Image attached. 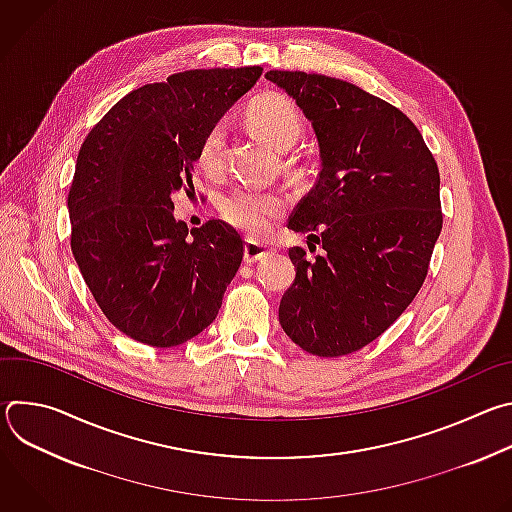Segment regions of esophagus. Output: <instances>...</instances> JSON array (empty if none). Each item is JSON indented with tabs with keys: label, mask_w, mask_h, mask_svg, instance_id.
Segmentation results:
<instances>
[{
	"label": "esophagus",
	"mask_w": 512,
	"mask_h": 512,
	"mask_svg": "<svg viewBox=\"0 0 512 512\" xmlns=\"http://www.w3.org/2000/svg\"><path fill=\"white\" fill-rule=\"evenodd\" d=\"M269 247L263 243H257L253 239L245 241V263H255L259 259H263L265 255H269Z\"/></svg>",
	"instance_id": "1"
}]
</instances>
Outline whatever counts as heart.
<instances>
[{
	"label": "heart",
	"mask_w": 512,
	"mask_h": 512,
	"mask_svg": "<svg viewBox=\"0 0 512 512\" xmlns=\"http://www.w3.org/2000/svg\"><path fill=\"white\" fill-rule=\"evenodd\" d=\"M247 121L255 133L277 150H285L302 133V117L283 95H263L255 99L247 109ZM227 129L223 123H216L208 129L198 148V164L206 172H216L223 164ZM221 210L227 221L249 235H263L275 218L283 212V198L273 192L255 188H237L227 194L221 202Z\"/></svg>",
	"instance_id": "obj_1"
}]
</instances>
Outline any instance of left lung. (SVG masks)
Here are the masks:
<instances>
[{
    "mask_svg": "<svg viewBox=\"0 0 512 512\" xmlns=\"http://www.w3.org/2000/svg\"><path fill=\"white\" fill-rule=\"evenodd\" d=\"M265 79L304 111L322 170L287 229L308 233V259L291 247L296 279L279 322L300 348L344 356L379 338L413 302L442 233L440 170L413 121L360 87L308 72ZM315 242L312 244L311 241Z\"/></svg>",
    "mask_w": 512,
    "mask_h": 512,
    "instance_id": "8db88e82",
    "label": "left lung"
}]
</instances>
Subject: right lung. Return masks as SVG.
<instances>
[{
	"instance_id": "add662e5",
	"label": "right lung",
	"mask_w": 512,
	"mask_h": 512,
	"mask_svg": "<svg viewBox=\"0 0 512 512\" xmlns=\"http://www.w3.org/2000/svg\"><path fill=\"white\" fill-rule=\"evenodd\" d=\"M261 66L196 68L143 85L89 131L68 192L70 249L107 320L156 348L198 336L243 261L225 221L188 231L172 196L192 190L204 135L261 77Z\"/></svg>"
}]
</instances>
